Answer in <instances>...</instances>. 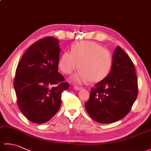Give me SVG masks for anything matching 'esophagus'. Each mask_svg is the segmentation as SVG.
I'll list each match as a JSON object with an SVG mask.
<instances>
[{
    "label": "esophagus",
    "mask_w": 151,
    "mask_h": 151,
    "mask_svg": "<svg viewBox=\"0 0 151 151\" xmlns=\"http://www.w3.org/2000/svg\"><path fill=\"white\" fill-rule=\"evenodd\" d=\"M74 89H75V90H76V91H78V90H81V89H82V88L81 87H78V86H75V87H74Z\"/></svg>",
    "instance_id": "esophagus-1"
}]
</instances>
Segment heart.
<instances>
[{
	"label": "heart",
	"mask_w": 151,
	"mask_h": 151,
	"mask_svg": "<svg viewBox=\"0 0 151 151\" xmlns=\"http://www.w3.org/2000/svg\"><path fill=\"white\" fill-rule=\"evenodd\" d=\"M72 52L65 51L61 56L59 65L65 74H70L79 66L81 70L71 76V81L83 84L90 81L97 83L108 75L113 63L111 52L93 41L75 44Z\"/></svg>",
	"instance_id": "1"
}]
</instances>
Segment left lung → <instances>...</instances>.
Instances as JSON below:
<instances>
[{
	"label": "left lung",
	"mask_w": 151,
	"mask_h": 151,
	"mask_svg": "<svg viewBox=\"0 0 151 151\" xmlns=\"http://www.w3.org/2000/svg\"><path fill=\"white\" fill-rule=\"evenodd\" d=\"M110 73L91 89L86 110L99 123H112L129 113L138 92L132 61L120 47L113 54Z\"/></svg>",
	"instance_id": "left-lung-1"
}]
</instances>
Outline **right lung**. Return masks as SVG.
I'll list each match as a JSON object with an SVG mask.
<instances>
[{
  "label": "right lung",
  "mask_w": 151,
  "mask_h": 151,
  "mask_svg": "<svg viewBox=\"0 0 151 151\" xmlns=\"http://www.w3.org/2000/svg\"><path fill=\"white\" fill-rule=\"evenodd\" d=\"M59 40L47 37L28 48L19 62L14 81L17 105L28 120L37 124L49 121L62 103L69 84L58 72Z\"/></svg>",
  "instance_id": "obj_1"
}]
</instances>
